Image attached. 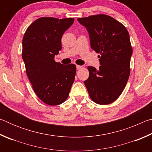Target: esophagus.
I'll return each mask as SVG.
<instances>
[{
    "label": "esophagus",
    "mask_w": 152,
    "mask_h": 152,
    "mask_svg": "<svg viewBox=\"0 0 152 152\" xmlns=\"http://www.w3.org/2000/svg\"><path fill=\"white\" fill-rule=\"evenodd\" d=\"M82 66H78V65H76V69L77 70H80V69L82 68Z\"/></svg>",
    "instance_id": "esophagus-1"
}]
</instances>
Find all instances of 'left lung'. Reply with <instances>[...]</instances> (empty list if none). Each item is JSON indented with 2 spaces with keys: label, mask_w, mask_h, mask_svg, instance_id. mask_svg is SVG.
Listing matches in <instances>:
<instances>
[{
  "label": "left lung",
  "mask_w": 152,
  "mask_h": 152,
  "mask_svg": "<svg viewBox=\"0 0 152 152\" xmlns=\"http://www.w3.org/2000/svg\"><path fill=\"white\" fill-rule=\"evenodd\" d=\"M88 31L90 43L96 53L99 70L88 66L89 77L84 84L91 99L99 104H109L122 93L130 74L132 55L129 34L123 24L105 15L77 19Z\"/></svg>",
  "instance_id": "1"
}]
</instances>
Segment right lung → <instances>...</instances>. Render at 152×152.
<instances>
[{
  "label": "right lung",
  "instance_id": "1",
  "mask_svg": "<svg viewBox=\"0 0 152 152\" xmlns=\"http://www.w3.org/2000/svg\"><path fill=\"white\" fill-rule=\"evenodd\" d=\"M74 21L73 18H39L23 38L22 58L28 78L37 96L51 106L66 101L75 78L74 64L64 65L54 60L61 50V37Z\"/></svg>",
  "mask_w": 152,
  "mask_h": 152
}]
</instances>
